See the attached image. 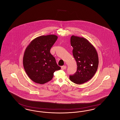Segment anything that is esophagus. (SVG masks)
<instances>
[{
	"instance_id": "34e87169",
	"label": "esophagus",
	"mask_w": 120,
	"mask_h": 120,
	"mask_svg": "<svg viewBox=\"0 0 120 120\" xmlns=\"http://www.w3.org/2000/svg\"><path fill=\"white\" fill-rule=\"evenodd\" d=\"M66 68H67V67L66 66H63L61 67V69L62 70H64V69H66Z\"/></svg>"
}]
</instances>
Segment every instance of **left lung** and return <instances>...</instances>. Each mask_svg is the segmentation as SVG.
I'll list each match as a JSON object with an SVG mask.
<instances>
[{
	"instance_id": "obj_1",
	"label": "left lung",
	"mask_w": 120,
	"mask_h": 120,
	"mask_svg": "<svg viewBox=\"0 0 120 120\" xmlns=\"http://www.w3.org/2000/svg\"><path fill=\"white\" fill-rule=\"evenodd\" d=\"M71 45L77 64V71L69 78L73 82L82 84L88 81L96 73L98 66V56L94 47L86 38L71 36Z\"/></svg>"
}]
</instances>
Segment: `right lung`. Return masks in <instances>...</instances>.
<instances>
[{"label":"right lung","mask_w":120,"mask_h":120,"mask_svg":"<svg viewBox=\"0 0 120 120\" xmlns=\"http://www.w3.org/2000/svg\"><path fill=\"white\" fill-rule=\"evenodd\" d=\"M57 39L53 34L38 37L33 40L25 50L23 65L28 77L37 83L50 81L56 71L61 69L50 50Z\"/></svg>","instance_id":"1"}]
</instances>
